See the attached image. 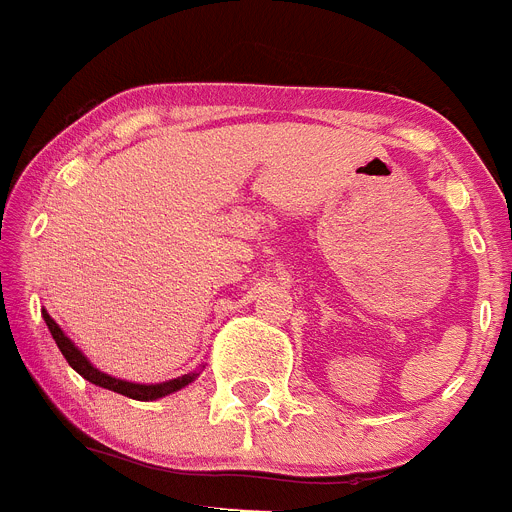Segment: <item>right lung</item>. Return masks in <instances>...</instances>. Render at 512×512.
Wrapping results in <instances>:
<instances>
[{"label":"right lung","instance_id":"obj_1","mask_svg":"<svg viewBox=\"0 0 512 512\" xmlns=\"http://www.w3.org/2000/svg\"><path fill=\"white\" fill-rule=\"evenodd\" d=\"M43 320H45V325H48V330H51V336H53V341H56V346L61 348L63 359L69 361L71 369H74V372H79L81 377L87 379V382L97 384V387H104V390L117 392V395L133 397V400H143V402L158 400V397H166V395H171V392L182 390V387H187V384L194 382V377H197V374H184V377L169 379V382H161V384H135V382H125V379H115V377H110V374L99 372L97 366H94L87 356L81 354L79 348L71 343V338L63 333L61 325H58L56 320L48 315V310H43Z\"/></svg>","mask_w":512,"mask_h":512}]
</instances>
